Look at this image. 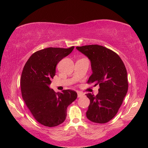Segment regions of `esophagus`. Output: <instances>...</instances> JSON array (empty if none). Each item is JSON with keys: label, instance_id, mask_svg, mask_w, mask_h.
I'll return each instance as SVG.
<instances>
[{"label": "esophagus", "instance_id": "1", "mask_svg": "<svg viewBox=\"0 0 148 148\" xmlns=\"http://www.w3.org/2000/svg\"><path fill=\"white\" fill-rule=\"evenodd\" d=\"M83 95H84V93L79 92H77V97H82Z\"/></svg>", "mask_w": 148, "mask_h": 148}]
</instances>
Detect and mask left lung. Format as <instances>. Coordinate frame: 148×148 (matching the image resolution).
I'll use <instances>...</instances> for the list:
<instances>
[{"instance_id": "1", "label": "left lung", "mask_w": 148, "mask_h": 148, "mask_svg": "<svg viewBox=\"0 0 148 148\" xmlns=\"http://www.w3.org/2000/svg\"><path fill=\"white\" fill-rule=\"evenodd\" d=\"M76 49L90 60L93 73L87 83L100 87L96 96L86 94L90 100L86 117L92 122L106 123L117 114L127 95L126 67L117 53L106 47L92 45Z\"/></svg>"}]
</instances>
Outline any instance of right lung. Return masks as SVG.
<instances>
[{"instance_id": "right-lung-1", "label": "right lung", "mask_w": 148, "mask_h": 148, "mask_svg": "<svg viewBox=\"0 0 148 148\" xmlns=\"http://www.w3.org/2000/svg\"><path fill=\"white\" fill-rule=\"evenodd\" d=\"M74 48L39 50L31 55L23 67L20 81L22 97L34 118L44 126L54 127L62 123L67 107L77 98L74 90L56 93L49 87L55 76L56 65Z\"/></svg>"}]
</instances>
